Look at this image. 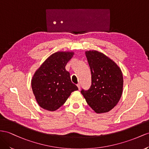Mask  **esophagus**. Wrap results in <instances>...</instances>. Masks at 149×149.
<instances>
[{
  "mask_svg": "<svg viewBox=\"0 0 149 149\" xmlns=\"http://www.w3.org/2000/svg\"><path fill=\"white\" fill-rule=\"evenodd\" d=\"M77 87H78V89H79V90L81 89V85H80V84H77Z\"/></svg>",
  "mask_w": 149,
  "mask_h": 149,
  "instance_id": "1",
  "label": "esophagus"
}]
</instances>
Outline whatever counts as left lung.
<instances>
[{"mask_svg": "<svg viewBox=\"0 0 149 149\" xmlns=\"http://www.w3.org/2000/svg\"><path fill=\"white\" fill-rule=\"evenodd\" d=\"M91 72L92 84L81 93L96 113L109 112L119 102L123 93V77L121 68L104 53L96 50L85 52Z\"/></svg>", "mask_w": 149, "mask_h": 149, "instance_id": "obj_1", "label": "left lung"}]
</instances>
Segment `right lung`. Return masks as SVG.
Listing matches in <instances>:
<instances>
[{"mask_svg": "<svg viewBox=\"0 0 149 149\" xmlns=\"http://www.w3.org/2000/svg\"><path fill=\"white\" fill-rule=\"evenodd\" d=\"M73 52L53 53L36 70L31 79L34 96L41 108L54 111L61 107L78 88L72 82L65 66Z\"/></svg>", "mask_w": 149, "mask_h": 149, "instance_id": "right-lung-1", "label": "right lung"}]
</instances>
